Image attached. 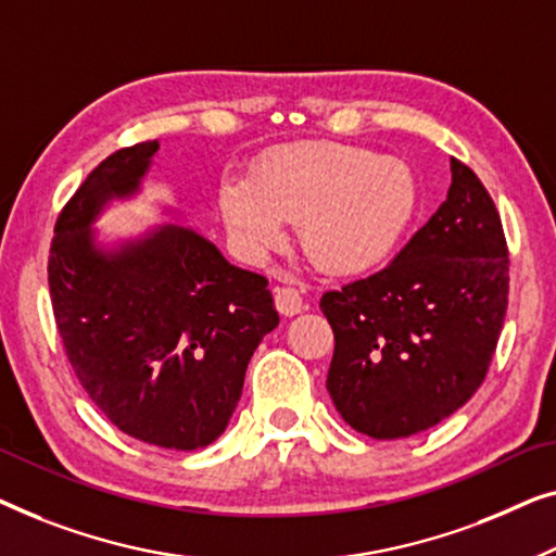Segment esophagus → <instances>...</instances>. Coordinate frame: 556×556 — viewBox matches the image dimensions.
Wrapping results in <instances>:
<instances>
[{
  "mask_svg": "<svg viewBox=\"0 0 556 556\" xmlns=\"http://www.w3.org/2000/svg\"><path fill=\"white\" fill-rule=\"evenodd\" d=\"M275 304H277L279 315H285V317H294V315H300V312L304 309L302 294L296 292L294 287H279V289H275Z\"/></svg>",
  "mask_w": 556,
  "mask_h": 556,
  "instance_id": "esophagus-1",
  "label": "esophagus"
}]
</instances>
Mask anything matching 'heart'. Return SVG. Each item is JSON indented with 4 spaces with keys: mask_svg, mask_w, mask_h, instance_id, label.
Segmentation results:
<instances>
[{
    "mask_svg": "<svg viewBox=\"0 0 556 556\" xmlns=\"http://www.w3.org/2000/svg\"><path fill=\"white\" fill-rule=\"evenodd\" d=\"M226 226L247 252L264 254L296 224L309 264L332 277H359L386 264L416 218L418 184L395 159L345 143H302L264 155L249 181L218 191Z\"/></svg>",
    "mask_w": 556,
    "mask_h": 556,
    "instance_id": "obj_1",
    "label": "heart"
}]
</instances>
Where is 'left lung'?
Instances as JSON below:
<instances>
[{"mask_svg":"<svg viewBox=\"0 0 556 556\" xmlns=\"http://www.w3.org/2000/svg\"><path fill=\"white\" fill-rule=\"evenodd\" d=\"M506 304L502 216L479 176L451 159L448 197L401 254L319 300L334 332V408L380 441L441 424L486 378Z\"/></svg>","mask_w":556,"mask_h":556,"instance_id":"left-lung-1","label":"left lung"}]
</instances>
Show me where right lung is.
Here are the masks:
<instances>
[{
	"mask_svg": "<svg viewBox=\"0 0 556 556\" xmlns=\"http://www.w3.org/2000/svg\"><path fill=\"white\" fill-rule=\"evenodd\" d=\"M159 140L121 148L60 211L47 260L54 325L77 380L113 426L161 448L224 433L262 338L279 325L269 281L191 226L168 224L105 254L90 224L130 197Z\"/></svg>",
	"mask_w": 556,
	"mask_h": 556,
	"instance_id": "1",
	"label": "right lung"
}]
</instances>
